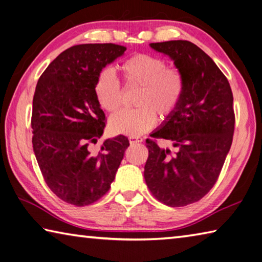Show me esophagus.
Listing matches in <instances>:
<instances>
[{"instance_id":"obj_1","label":"esophagus","mask_w":262,"mask_h":262,"mask_svg":"<svg viewBox=\"0 0 262 262\" xmlns=\"http://www.w3.org/2000/svg\"><path fill=\"white\" fill-rule=\"evenodd\" d=\"M128 141L131 144H137V143H141L143 141V138L141 137H128Z\"/></svg>"}]
</instances>
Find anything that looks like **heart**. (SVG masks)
Segmentation results:
<instances>
[{"label": "heart", "mask_w": 262, "mask_h": 262, "mask_svg": "<svg viewBox=\"0 0 262 262\" xmlns=\"http://www.w3.org/2000/svg\"><path fill=\"white\" fill-rule=\"evenodd\" d=\"M126 88L139 89L136 98L138 109L114 115L109 121L116 135L138 137L151 130L157 116L166 121L174 115L186 94L187 82L180 68L168 66L164 58L137 53L118 66ZM95 95L103 110L114 114L123 104V91L113 72L102 71L95 81Z\"/></svg>", "instance_id": "1"}]
</instances>
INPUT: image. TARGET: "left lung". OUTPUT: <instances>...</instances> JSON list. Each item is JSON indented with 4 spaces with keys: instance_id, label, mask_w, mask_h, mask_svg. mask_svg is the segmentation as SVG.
<instances>
[{
    "instance_id": "1",
    "label": "left lung",
    "mask_w": 262,
    "mask_h": 262,
    "mask_svg": "<svg viewBox=\"0 0 262 262\" xmlns=\"http://www.w3.org/2000/svg\"><path fill=\"white\" fill-rule=\"evenodd\" d=\"M149 45L174 60L187 88L178 110L151 136L174 148L147 139L144 178L158 201L184 207L207 195L220 177L233 139V95L226 76L199 46L188 40Z\"/></svg>"
}]
</instances>
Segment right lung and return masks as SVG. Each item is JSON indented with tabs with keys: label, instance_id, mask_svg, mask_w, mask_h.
<instances>
[{
	"label": "right lung",
	"instance_id": "right-lung-1",
	"mask_svg": "<svg viewBox=\"0 0 262 262\" xmlns=\"http://www.w3.org/2000/svg\"><path fill=\"white\" fill-rule=\"evenodd\" d=\"M116 44H81L59 54L42 73L32 102V145L45 182L63 202L84 207L110 189L124 152L125 136L106 139L93 154L105 126L95 95L102 68L125 52Z\"/></svg>",
	"mask_w": 262,
	"mask_h": 262
}]
</instances>
